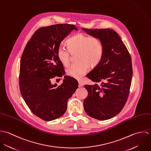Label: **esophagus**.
<instances>
[{"mask_svg":"<svg viewBox=\"0 0 151 151\" xmlns=\"http://www.w3.org/2000/svg\"><path fill=\"white\" fill-rule=\"evenodd\" d=\"M83 86V84L82 82L80 81H78V86L81 87V86Z\"/></svg>","mask_w":151,"mask_h":151,"instance_id":"esophagus-1","label":"esophagus"}]
</instances>
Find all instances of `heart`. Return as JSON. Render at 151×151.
<instances>
[{
  "mask_svg": "<svg viewBox=\"0 0 151 151\" xmlns=\"http://www.w3.org/2000/svg\"><path fill=\"white\" fill-rule=\"evenodd\" d=\"M68 49L60 45L57 51L60 62L65 67L70 64L71 54H76L78 61L71 65L66 73L76 79L80 80L86 74L89 69L96 67L101 62L104 52L102 41L96 37H90L83 33H78L67 41Z\"/></svg>",
  "mask_w": 151,
  "mask_h": 151,
  "instance_id": "obj_1",
  "label": "heart"
}]
</instances>
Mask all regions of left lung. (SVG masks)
<instances>
[{
	"mask_svg": "<svg viewBox=\"0 0 151 151\" xmlns=\"http://www.w3.org/2000/svg\"><path fill=\"white\" fill-rule=\"evenodd\" d=\"M81 28L87 34L100 38L104 47L101 62L86 75L96 84L85 86L88 94L84 108L92 118L108 120L119 114L127 102L132 76L131 58L114 30Z\"/></svg>",
	"mask_w": 151,
	"mask_h": 151,
	"instance_id": "left-lung-1",
	"label": "left lung"
}]
</instances>
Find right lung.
<instances>
[{
    "label": "right lung",
    "instance_id": "right-lung-1",
    "mask_svg": "<svg viewBox=\"0 0 151 151\" xmlns=\"http://www.w3.org/2000/svg\"><path fill=\"white\" fill-rule=\"evenodd\" d=\"M73 24H56L39 28L27 43L22 54L19 86L28 107L45 121L55 120L65 114L68 99L78 88L73 77L65 76L63 83L51 84L55 76L65 74L58 58L60 44L73 30ZM60 79V78H59Z\"/></svg>",
    "mask_w": 151,
    "mask_h": 151
}]
</instances>
